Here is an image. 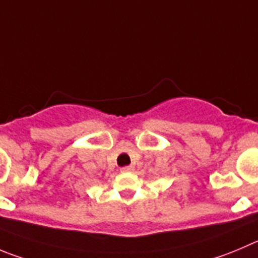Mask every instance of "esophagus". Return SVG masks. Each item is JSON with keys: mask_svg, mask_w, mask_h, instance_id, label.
<instances>
[{"mask_svg": "<svg viewBox=\"0 0 258 258\" xmlns=\"http://www.w3.org/2000/svg\"><path fill=\"white\" fill-rule=\"evenodd\" d=\"M134 169L135 168L132 167V165H126V167L121 168V172L122 173H131V172H134Z\"/></svg>", "mask_w": 258, "mask_h": 258, "instance_id": "obj_1", "label": "esophagus"}]
</instances>
